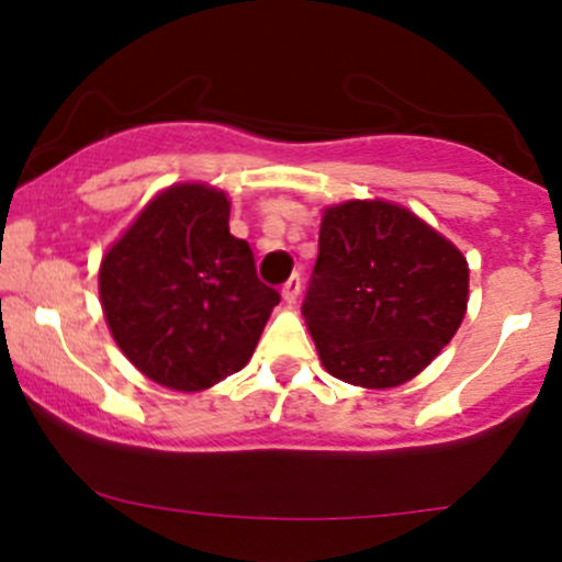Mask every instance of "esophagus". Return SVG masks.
Returning <instances> with one entry per match:
<instances>
[{
	"instance_id": "34e87169",
	"label": "esophagus",
	"mask_w": 562,
	"mask_h": 562,
	"mask_svg": "<svg viewBox=\"0 0 562 562\" xmlns=\"http://www.w3.org/2000/svg\"><path fill=\"white\" fill-rule=\"evenodd\" d=\"M301 293V277L293 274L290 280L282 285V299H285V303H295V299H299Z\"/></svg>"
}]
</instances>
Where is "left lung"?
<instances>
[{"instance_id": "8db88e82", "label": "left lung", "mask_w": 562, "mask_h": 562, "mask_svg": "<svg viewBox=\"0 0 562 562\" xmlns=\"http://www.w3.org/2000/svg\"><path fill=\"white\" fill-rule=\"evenodd\" d=\"M468 288V259L428 222L389 200H346L322 211L301 312L333 378L396 389L460 330Z\"/></svg>"}]
</instances>
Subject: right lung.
<instances>
[{"label":"right lung","mask_w":562,"mask_h":562,"mask_svg":"<svg viewBox=\"0 0 562 562\" xmlns=\"http://www.w3.org/2000/svg\"><path fill=\"white\" fill-rule=\"evenodd\" d=\"M113 340L153 383L195 393L254 357L280 293L229 235V198L203 182L160 190L100 261Z\"/></svg>","instance_id":"right-lung-1"}]
</instances>
